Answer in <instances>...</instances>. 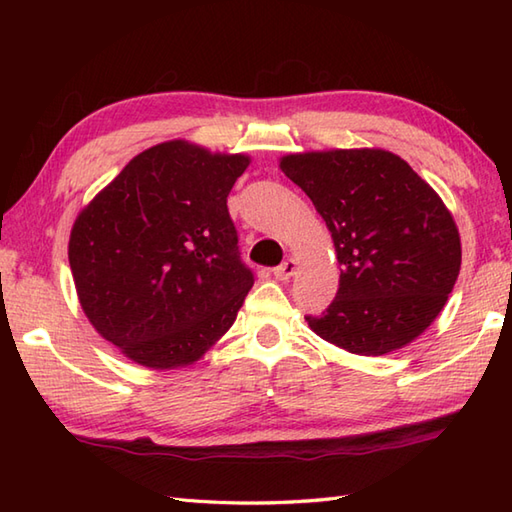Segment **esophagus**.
Listing matches in <instances>:
<instances>
[{"label": "esophagus", "mask_w": 512, "mask_h": 512, "mask_svg": "<svg viewBox=\"0 0 512 512\" xmlns=\"http://www.w3.org/2000/svg\"><path fill=\"white\" fill-rule=\"evenodd\" d=\"M295 270H297V262H295V259H286V262H281V264L273 270V273H275L277 279L286 281V279H290L292 275H295Z\"/></svg>", "instance_id": "1"}]
</instances>
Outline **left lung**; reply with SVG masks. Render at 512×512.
<instances>
[{"label":"left lung","mask_w":512,"mask_h":512,"mask_svg":"<svg viewBox=\"0 0 512 512\" xmlns=\"http://www.w3.org/2000/svg\"><path fill=\"white\" fill-rule=\"evenodd\" d=\"M281 171L328 224L341 279L306 321L321 339L380 356L429 328L460 275V233L447 206L405 160L383 149L295 154Z\"/></svg>","instance_id":"8db88e82"}]
</instances>
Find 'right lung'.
Instances as JSON below:
<instances>
[{
    "label": "right lung",
    "mask_w": 512,
    "mask_h": 512,
    "mask_svg": "<svg viewBox=\"0 0 512 512\" xmlns=\"http://www.w3.org/2000/svg\"><path fill=\"white\" fill-rule=\"evenodd\" d=\"M246 156L171 140L138 154L70 235L81 306L132 361L193 363L231 328L255 275L239 255L226 198Z\"/></svg>",
    "instance_id": "right-lung-1"
}]
</instances>
